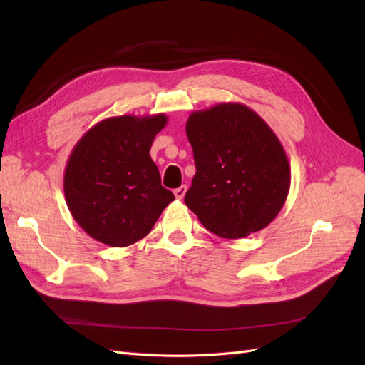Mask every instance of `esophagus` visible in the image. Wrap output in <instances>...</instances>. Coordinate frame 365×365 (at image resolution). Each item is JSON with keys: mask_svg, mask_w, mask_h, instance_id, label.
Here are the masks:
<instances>
[{"mask_svg": "<svg viewBox=\"0 0 365 365\" xmlns=\"http://www.w3.org/2000/svg\"><path fill=\"white\" fill-rule=\"evenodd\" d=\"M185 192H187V185H181L178 187V189H175V197L176 200H182V197L185 196Z\"/></svg>", "mask_w": 365, "mask_h": 365, "instance_id": "esophagus-1", "label": "esophagus"}]
</instances>
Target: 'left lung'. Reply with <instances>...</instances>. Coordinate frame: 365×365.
<instances>
[{
  "label": "left lung",
  "mask_w": 365,
  "mask_h": 365,
  "mask_svg": "<svg viewBox=\"0 0 365 365\" xmlns=\"http://www.w3.org/2000/svg\"><path fill=\"white\" fill-rule=\"evenodd\" d=\"M196 173L184 202L219 237L240 239L268 227L291 185V168L274 130L251 108L217 103L185 125Z\"/></svg>",
  "instance_id": "obj_1"
}]
</instances>
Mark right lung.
<instances>
[{
	"mask_svg": "<svg viewBox=\"0 0 365 365\" xmlns=\"http://www.w3.org/2000/svg\"><path fill=\"white\" fill-rule=\"evenodd\" d=\"M165 125V114L109 117L76 143L65 165L63 193L88 236L109 247L135 244L175 200L149 155Z\"/></svg>",
	"mask_w": 365,
	"mask_h": 365,
	"instance_id": "right-lung-1",
	"label": "right lung"
}]
</instances>
